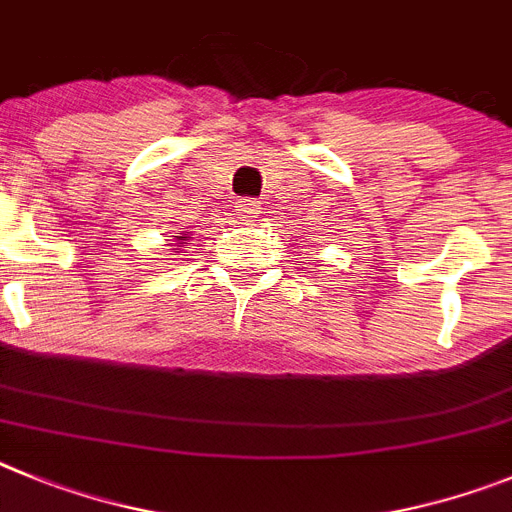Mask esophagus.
<instances>
[{
  "label": "esophagus",
  "mask_w": 512,
  "mask_h": 512,
  "mask_svg": "<svg viewBox=\"0 0 512 512\" xmlns=\"http://www.w3.org/2000/svg\"><path fill=\"white\" fill-rule=\"evenodd\" d=\"M237 214H239V219H255L257 214H260V204H257V201H252V199H239L237 201Z\"/></svg>",
  "instance_id": "esophagus-1"
}]
</instances>
